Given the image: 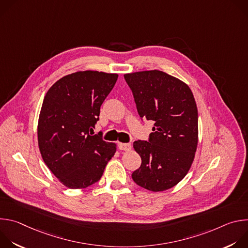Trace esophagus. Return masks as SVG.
Here are the masks:
<instances>
[{
    "label": "esophagus",
    "instance_id": "34e87169",
    "mask_svg": "<svg viewBox=\"0 0 248 248\" xmlns=\"http://www.w3.org/2000/svg\"><path fill=\"white\" fill-rule=\"evenodd\" d=\"M119 148L120 150H124V151H128L131 149V144L130 143H119Z\"/></svg>",
    "mask_w": 248,
    "mask_h": 248
}]
</instances>
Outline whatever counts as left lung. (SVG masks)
<instances>
[{
  "label": "left lung",
  "mask_w": 248,
  "mask_h": 248,
  "mask_svg": "<svg viewBox=\"0 0 248 248\" xmlns=\"http://www.w3.org/2000/svg\"><path fill=\"white\" fill-rule=\"evenodd\" d=\"M140 118L153 121L148 141H134L141 166L131 174L136 185L158 192L178 185L188 172L198 143V113L184 81L161 70L124 76Z\"/></svg>",
  "instance_id": "8db88e82"
}]
</instances>
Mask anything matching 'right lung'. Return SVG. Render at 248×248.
<instances>
[{
	"label": "right lung",
	"instance_id": "add662e5",
	"mask_svg": "<svg viewBox=\"0 0 248 248\" xmlns=\"http://www.w3.org/2000/svg\"><path fill=\"white\" fill-rule=\"evenodd\" d=\"M117 74L84 70L55 82L44 97L38 120L43 161L66 187L97 183L115 155L116 143L93 134L100 107L113 89Z\"/></svg>",
	"mask_w": 248,
	"mask_h": 248
}]
</instances>
